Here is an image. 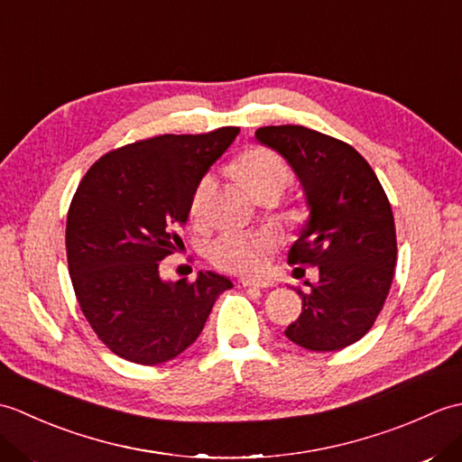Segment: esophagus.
Masks as SVG:
<instances>
[{
  "instance_id": "esophagus-1",
  "label": "esophagus",
  "mask_w": 462,
  "mask_h": 462,
  "mask_svg": "<svg viewBox=\"0 0 462 462\" xmlns=\"http://www.w3.org/2000/svg\"><path fill=\"white\" fill-rule=\"evenodd\" d=\"M240 283L244 288H258V290H266L273 286L272 282H266V280H242Z\"/></svg>"
}]
</instances>
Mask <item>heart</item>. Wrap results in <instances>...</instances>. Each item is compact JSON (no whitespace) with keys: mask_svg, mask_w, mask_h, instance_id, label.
Returning a JSON list of instances; mask_svg holds the SVG:
<instances>
[{"mask_svg":"<svg viewBox=\"0 0 462 462\" xmlns=\"http://www.w3.org/2000/svg\"><path fill=\"white\" fill-rule=\"evenodd\" d=\"M234 172L256 199L268 190L283 192L293 180L290 164L268 146H252L244 151L234 162ZM214 192L216 176L212 172L202 174L194 184L189 200V214L194 222L200 224L208 218ZM272 252L273 242L266 234L224 232L208 244L206 256L216 268L224 272L238 273V276H258L266 268Z\"/></svg>","mask_w":462,"mask_h":462,"instance_id":"obj_1","label":"heart"}]
</instances>
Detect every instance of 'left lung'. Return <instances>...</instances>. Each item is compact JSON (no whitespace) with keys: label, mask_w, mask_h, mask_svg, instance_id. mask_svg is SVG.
Segmentation results:
<instances>
[{"label":"left lung","mask_w":462,"mask_h":462,"mask_svg":"<svg viewBox=\"0 0 462 462\" xmlns=\"http://www.w3.org/2000/svg\"><path fill=\"white\" fill-rule=\"evenodd\" d=\"M256 139L291 164L308 196L310 222L288 262L319 268V282L298 290L301 313L283 333L310 351L347 347L373 328L393 283L397 236L387 194L369 162L329 134L280 125L260 126Z\"/></svg>","instance_id":"left-lung-1"}]
</instances>
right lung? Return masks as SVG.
<instances>
[{
    "label": "right lung",
    "instance_id": "obj_1",
    "mask_svg": "<svg viewBox=\"0 0 462 462\" xmlns=\"http://www.w3.org/2000/svg\"><path fill=\"white\" fill-rule=\"evenodd\" d=\"M238 133L220 126L125 144L77 186L65 230L69 273L83 316L115 356L139 365L180 356L232 288L212 272L162 282L159 266L182 244L194 184Z\"/></svg>",
    "mask_w": 462,
    "mask_h": 462
}]
</instances>
